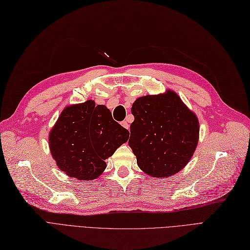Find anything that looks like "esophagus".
<instances>
[{
  "instance_id": "1",
  "label": "esophagus",
  "mask_w": 250,
  "mask_h": 250,
  "mask_svg": "<svg viewBox=\"0 0 250 250\" xmlns=\"http://www.w3.org/2000/svg\"><path fill=\"white\" fill-rule=\"evenodd\" d=\"M121 124H122V126H123L124 128H126V129H128V128H129V124H128V122H127V121H123Z\"/></svg>"
}]
</instances>
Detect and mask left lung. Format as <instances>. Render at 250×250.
I'll return each mask as SVG.
<instances>
[{"mask_svg": "<svg viewBox=\"0 0 250 250\" xmlns=\"http://www.w3.org/2000/svg\"><path fill=\"white\" fill-rule=\"evenodd\" d=\"M128 145L137 166L155 178H167L190 160L199 142V121L176 93L137 98L131 107Z\"/></svg>", "mask_w": 250, "mask_h": 250, "instance_id": "left-lung-1", "label": "left lung"}]
</instances>
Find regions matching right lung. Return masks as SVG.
I'll return each instance as SVG.
<instances>
[{
    "instance_id": "right-lung-1",
    "label": "right lung",
    "mask_w": 250,
    "mask_h": 250,
    "mask_svg": "<svg viewBox=\"0 0 250 250\" xmlns=\"http://www.w3.org/2000/svg\"><path fill=\"white\" fill-rule=\"evenodd\" d=\"M129 131L104 105L88 100L66 107L49 133V148L59 168L79 180H93L105 169V159L126 143Z\"/></svg>"
}]
</instances>
